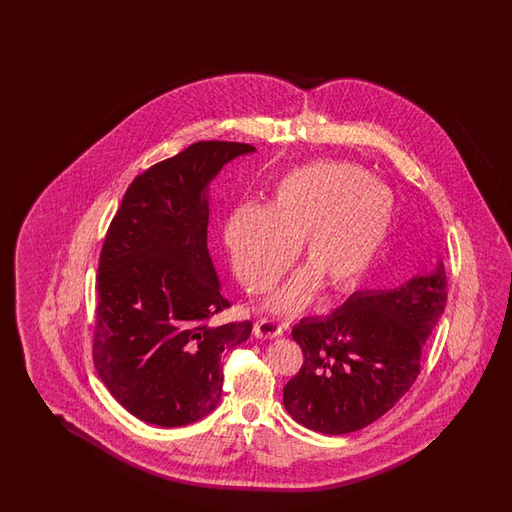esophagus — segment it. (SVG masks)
I'll use <instances>...</instances> for the list:
<instances>
[{
    "instance_id": "obj_1",
    "label": "esophagus",
    "mask_w": 512,
    "mask_h": 512,
    "mask_svg": "<svg viewBox=\"0 0 512 512\" xmlns=\"http://www.w3.org/2000/svg\"><path fill=\"white\" fill-rule=\"evenodd\" d=\"M282 333V327L276 326L274 322H271V320H265V318H260V320H256V324H254V337L276 338L280 337Z\"/></svg>"
}]
</instances>
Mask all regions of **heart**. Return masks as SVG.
I'll return each instance as SVG.
<instances>
[{
    "label": "heart",
    "instance_id": "obj_1",
    "mask_svg": "<svg viewBox=\"0 0 512 512\" xmlns=\"http://www.w3.org/2000/svg\"><path fill=\"white\" fill-rule=\"evenodd\" d=\"M395 218L392 190L349 164H307L283 175L267 208L243 203L225 225L232 269L249 293H263L291 265L302 243L309 267L267 300L276 315H296L322 282L353 291L370 271Z\"/></svg>",
    "mask_w": 512,
    "mask_h": 512
}]
</instances>
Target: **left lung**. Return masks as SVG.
<instances>
[{
  "instance_id": "1",
  "label": "left lung",
  "mask_w": 512,
  "mask_h": 512,
  "mask_svg": "<svg viewBox=\"0 0 512 512\" xmlns=\"http://www.w3.org/2000/svg\"><path fill=\"white\" fill-rule=\"evenodd\" d=\"M446 305V274L435 271L386 291H357L324 318H302L293 338L304 364L283 386L296 423L320 434L357 432L412 388L428 337Z\"/></svg>"
}]
</instances>
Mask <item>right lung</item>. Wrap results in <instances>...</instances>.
I'll return each mask as SVG.
<instances>
[{"instance_id":"add662e5","label":"right lung","mask_w":512,"mask_h":512,"mask_svg":"<svg viewBox=\"0 0 512 512\" xmlns=\"http://www.w3.org/2000/svg\"><path fill=\"white\" fill-rule=\"evenodd\" d=\"M245 142L201 141L137 175L98 260L93 362L109 393L150 425L185 426L221 399V355L252 324L230 307L207 249L208 183Z\"/></svg>"}]
</instances>
